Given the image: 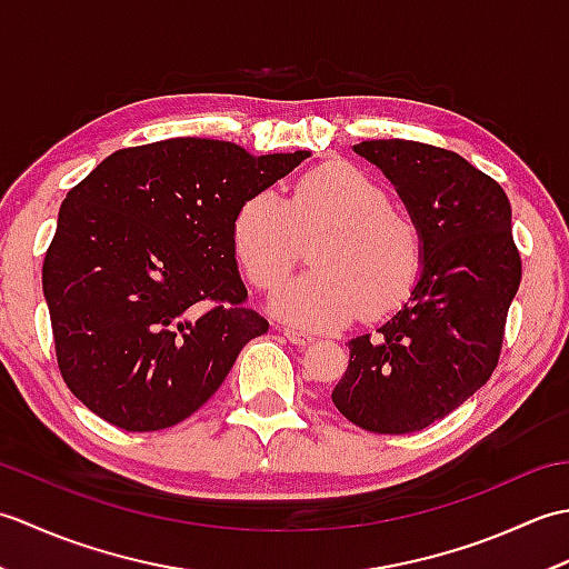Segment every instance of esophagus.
<instances>
[{
    "mask_svg": "<svg viewBox=\"0 0 569 569\" xmlns=\"http://www.w3.org/2000/svg\"><path fill=\"white\" fill-rule=\"evenodd\" d=\"M281 332H283L286 340L293 342V345H308V342H312V337L308 332L298 330V328H291V325H283Z\"/></svg>",
    "mask_w": 569,
    "mask_h": 569,
    "instance_id": "esophagus-1",
    "label": "esophagus"
}]
</instances>
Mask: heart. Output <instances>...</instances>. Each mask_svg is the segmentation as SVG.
<instances>
[{
    "instance_id": "1",
    "label": "heart",
    "mask_w": 569,
    "mask_h": 569,
    "mask_svg": "<svg viewBox=\"0 0 569 569\" xmlns=\"http://www.w3.org/2000/svg\"><path fill=\"white\" fill-rule=\"evenodd\" d=\"M312 241V271L273 298L283 318L306 328H337L401 308L418 283L426 241L418 222L391 208L389 192L361 168L330 161L296 178L283 196L266 188L239 204L232 249L259 291L293 273L300 239Z\"/></svg>"
}]
</instances>
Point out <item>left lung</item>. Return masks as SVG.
Returning a JSON list of instances; mask_svg holds the SVG:
<instances>
[{
    "label": "left lung",
    "instance_id": "8db88e82",
    "mask_svg": "<svg viewBox=\"0 0 569 569\" xmlns=\"http://www.w3.org/2000/svg\"><path fill=\"white\" fill-rule=\"evenodd\" d=\"M355 151L401 192L426 261L408 303L349 342L332 403L369 432L403 435L452 413L489 381L521 286V253L503 188L459 153L403 139L361 141Z\"/></svg>",
    "mask_w": 569,
    "mask_h": 569
}]
</instances>
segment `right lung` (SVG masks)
<instances>
[{"label":"right lung","mask_w":569,"mask_h":569,"mask_svg":"<svg viewBox=\"0 0 569 569\" xmlns=\"http://www.w3.org/2000/svg\"><path fill=\"white\" fill-rule=\"evenodd\" d=\"M310 151L180 137L119 149L60 204L43 259L60 377L129 432L178 426L269 330L247 306L232 220Z\"/></svg>","instance_id":"obj_1"}]
</instances>
